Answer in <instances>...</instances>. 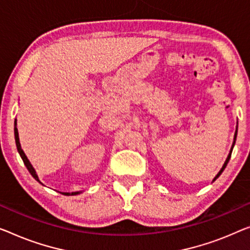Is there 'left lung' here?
<instances>
[{
	"instance_id": "1",
	"label": "left lung",
	"mask_w": 250,
	"mask_h": 250,
	"mask_svg": "<svg viewBox=\"0 0 250 250\" xmlns=\"http://www.w3.org/2000/svg\"><path fill=\"white\" fill-rule=\"evenodd\" d=\"M237 131H238V125H237V129H236V132H234V137H233V143H232V146H231V149H230V152H229V155H228V157H227V159H226V162H225V164H223V166H222V168L219 170V173L215 175V177L213 178V182L217 180V178L220 176L221 175V173L223 172V169L226 168V166H227V164H228V162H229V159H230V157H231V152H232V149H233V146H234V144H236V138H237Z\"/></svg>"
}]
</instances>
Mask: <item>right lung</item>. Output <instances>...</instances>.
<instances>
[{"label": "right lung", "mask_w": 250, "mask_h": 250, "mask_svg": "<svg viewBox=\"0 0 250 250\" xmlns=\"http://www.w3.org/2000/svg\"><path fill=\"white\" fill-rule=\"evenodd\" d=\"M14 137H16V144H17V148H18V151H19V154H20V156H21V158H22V161H23V163H24V165H25V167H27L28 168V170H29V173L32 175L33 176V178H35V180L37 181V182H39V183H42V182H40V180H39V177H38V175H37V173H36V170H35V168H33V166L31 165V163L29 162V159H28V157L27 156H25V154H24V151L22 150V148H21V145H20V140H19V132H18V128H17V120H16V122H14ZM80 193H82V192H72V193H64L65 195H77V194H80Z\"/></svg>", "instance_id": "obj_1"}]
</instances>
